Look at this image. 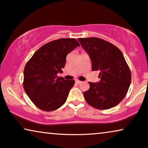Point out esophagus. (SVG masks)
Wrapping results in <instances>:
<instances>
[{
	"instance_id": "esophagus-1",
	"label": "esophagus",
	"mask_w": 148,
	"mask_h": 148,
	"mask_svg": "<svg viewBox=\"0 0 148 148\" xmlns=\"http://www.w3.org/2000/svg\"><path fill=\"white\" fill-rule=\"evenodd\" d=\"M75 82H76V84H80V83L82 82L80 80H76V81H75Z\"/></svg>"
}]
</instances>
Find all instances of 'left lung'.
Returning a JSON list of instances; mask_svg holds the SVG:
<instances>
[{"label": "left lung", "instance_id": "1", "mask_svg": "<svg viewBox=\"0 0 148 148\" xmlns=\"http://www.w3.org/2000/svg\"><path fill=\"white\" fill-rule=\"evenodd\" d=\"M78 40L90 56L92 71L100 72L101 81L89 82L90 88L84 92L86 103L100 110L115 107L125 97L132 81L123 54L115 45L97 37Z\"/></svg>", "mask_w": 148, "mask_h": 148}]
</instances>
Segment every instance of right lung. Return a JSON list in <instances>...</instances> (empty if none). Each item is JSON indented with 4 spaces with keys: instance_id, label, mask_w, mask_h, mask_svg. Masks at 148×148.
Masks as SVG:
<instances>
[{
    "instance_id": "add662e5",
    "label": "right lung",
    "mask_w": 148,
    "mask_h": 148,
    "mask_svg": "<svg viewBox=\"0 0 148 148\" xmlns=\"http://www.w3.org/2000/svg\"><path fill=\"white\" fill-rule=\"evenodd\" d=\"M80 44L74 38L51 41L35 51L24 68L23 88L37 108L45 111L58 109L65 103L74 80L58 77L68 53Z\"/></svg>"
}]
</instances>
